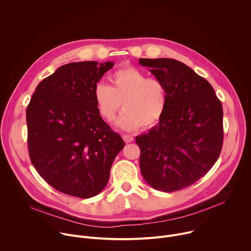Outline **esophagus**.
Instances as JSON below:
<instances>
[{"instance_id":"1","label":"esophagus","mask_w":251,"mask_h":251,"mask_svg":"<svg viewBox=\"0 0 251 251\" xmlns=\"http://www.w3.org/2000/svg\"><path fill=\"white\" fill-rule=\"evenodd\" d=\"M123 140H124L126 143H131V142L134 141V138H133L132 136H130V135H124V136H123Z\"/></svg>"}]
</instances>
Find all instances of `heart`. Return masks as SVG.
Returning <instances> with one entry per match:
<instances>
[{
  "instance_id": "1",
  "label": "heart",
  "mask_w": 251,
  "mask_h": 251,
  "mask_svg": "<svg viewBox=\"0 0 251 251\" xmlns=\"http://www.w3.org/2000/svg\"><path fill=\"white\" fill-rule=\"evenodd\" d=\"M111 85L99 82L93 97L99 115L107 122L114 120L121 103L124 111L116 124L125 131L143 126L154 127L163 117L167 106L164 83L135 67H123L112 75Z\"/></svg>"
}]
</instances>
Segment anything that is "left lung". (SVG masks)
I'll return each instance as SVG.
<instances>
[{
	"mask_svg": "<svg viewBox=\"0 0 251 251\" xmlns=\"http://www.w3.org/2000/svg\"><path fill=\"white\" fill-rule=\"evenodd\" d=\"M167 92L158 125L136 137L140 170L155 190L171 193L193 185L217 162L223 148V105L211 85L185 63L139 58Z\"/></svg>",
	"mask_w": 251,
	"mask_h": 251,
	"instance_id": "left-lung-1",
	"label": "left lung"
}]
</instances>
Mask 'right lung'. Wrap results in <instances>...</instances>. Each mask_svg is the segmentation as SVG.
<instances>
[{"label":"right lung","instance_id":"obj_1","mask_svg":"<svg viewBox=\"0 0 251 251\" xmlns=\"http://www.w3.org/2000/svg\"><path fill=\"white\" fill-rule=\"evenodd\" d=\"M113 61L70 62L35 88L26 108L30 161L55 190L81 199L105 188L121 136L98 113L94 86Z\"/></svg>","mask_w":251,"mask_h":251}]
</instances>
